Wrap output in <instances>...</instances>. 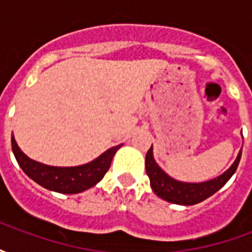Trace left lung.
<instances>
[{"instance_id":"1","label":"left lung","mask_w":252,"mask_h":252,"mask_svg":"<svg viewBox=\"0 0 252 252\" xmlns=\"http://www.w3.org/2000/svg\"><path fill=\"white\" fill-rule=\"evenodd\" d=\"M240 158H242V150L239 151L238 157L231 164V167L213 180L205 182H184V181L174 180L159 167V164L154 159L153 146H151L146 155V171L150 178V185L153 188V191L162 200L177 205H195L201 201L209 198L227 184L238 169Z\"/></svg>"}]
</instances>
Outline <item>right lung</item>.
I'll return each mask as SVG.
<instances>
[{"instance_id":"obj_1","label":"right lung","mask_w":252,"mask_h":252,"mask_svg":"<svg viewBox=\"0 0 252 252\" xmlns=\"http://www.w3.org/2000/svg\"><path fill=\"white\" fill-rule=\"evenodd\" d=\"M121 146L123 144L106 150L98 158L89 163L72 167H58L36 162L27 157L12 135V150L17 163L25 174L44 189L62 194H77L97 185L104 178L105 173L109 170L112 159Z\"/></svg>"}]
</instances>
